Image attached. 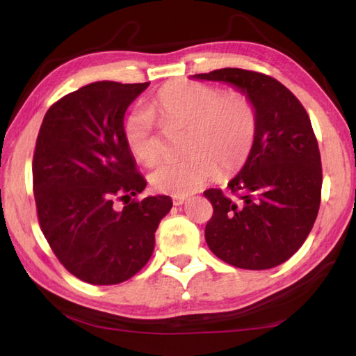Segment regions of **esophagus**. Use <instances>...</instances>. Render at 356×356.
Listing matches in <instances>:
<instances>
[{"instance_id":"34e87169","label":"esophagus","mask_w":356,"mask_h":356,"mask_svg":"<svg viewBox=\"0 0 356 356\" xmlns=\"http://www.w3.org/2000/svg\"><path fill=\"white\" fill-rule=\"evenodd\" d=\"M186 200H188L186 196H174L172 202H174V206H182L184 202H186Z\"/></svg>"}]
</instances>
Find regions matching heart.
<instances>
[{
	"mask_svg": "<svg viewBox=\"0 0 356 356\" xmlns=\"http://www.w3.org/2000/svg\"><path fill=\"white\" fill-rule=\"evenodd\" d=\"M150 108L163 122L188 130V154L159 161L149 174L154 188L168 195H188L209 182L218 168L221 172L238 170L256 140V108L242 92H222L212 84L174 80L154 94ZM124 136L131 155L141 163L150 165L159 156L149 114L131 113L125 119Z\"/></svg>",
	"mask_w": 356,
	"mask_h": 356,
	"instance_id": "b5f03b06",
	"label": "heart"
}]
</instances>
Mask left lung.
<instances>
[{
  "label": "left lung",
  "instance_id": "obj_1",
  "mask_svg": "<svg viewBox=\"0 0 356 356\" xmlns=\"http://www.w3.org/2000/svg\"><path fill=\"white\" fill-rule=\"evenodd\" d=\"M193 76L232 84L257 113L254 144L229 193L204 191L213 206L206 242L234 267L273 268L303 245L321 207L322 161L308 113L284 84L259 72L226 67Z\"/></svg>",
  "mask_w": 356,
  "mask_h": 356
}]
</instances>
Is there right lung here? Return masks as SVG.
I'll return each mask as SVG.
<instances>
[{
	"instance_id": "right-lung-1",
	"label": "right lung",
	"mask_w": 356,
	"mask_h": 356,
	"mask_svg": "<svg viewBox=\"0 0 356 356\" xmlns=\"http://www.w3.org/2000/svg\"><path fill=\"white\" fill-rule=\"evenodd\" d=\"M149 83L95 81L53 104L33 156V190L42 232L58 261L95 286L127 281L147 264L171 197L136 196L146 180L125 143L124 116Z\"/></svg>"
}]
</instances>
